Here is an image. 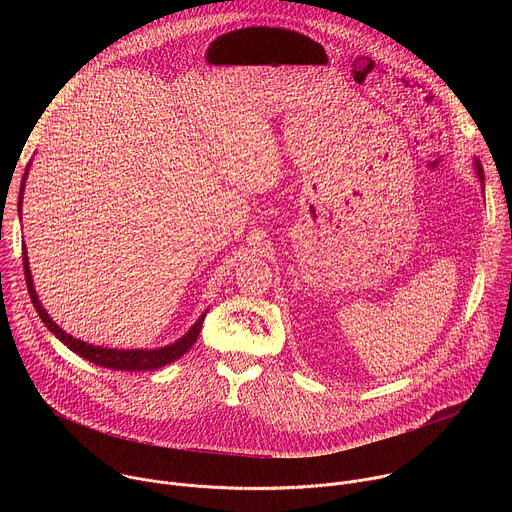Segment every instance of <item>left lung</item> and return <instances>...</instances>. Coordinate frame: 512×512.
<instances>
[{
  "label": "left lung",
  "instance_id": "obj_1",
  "mask_svg": "<svg viewBox=\"0 0 512 512\" xmlns=\"http://www.w3.org/2000/svg\"><path fill=\"white\" fill-rule=\"evenodd\" d=\"M476 164V174H478V178H480V182H484V172H482V166H480V162L476 160L474 162Z\"/></svg>",
  "mask_w": 512,
  "mask_h": 512
}]
</instances>
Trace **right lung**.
I'll list each match as a JSON object with an SVG mask.
<instances>
[{
  "mask_svg": "<svg viewBox=\"0 0 512 512\" xmlns=\"http://www.w3.org/2000/svg\"><path fill=\"white\" fill-rule=\"evenodd\" d=\"M26 176L28 172L24 174V182H26ZM24 182H22V190H20V210H22V192H24ZM22 261H24V275H26V285H28V294H30V300L38 312V316L42 318L44 326L64 344L68 346L72 352L83 356L85 360L89 362H95L99 364V367H105V369H115V371H154V369H162L166 367V364L178 360L182 354L188 352V348L196 342L198 334H200V328H202V322H204V316L202 314L196 324L182 336L178 338L176 342L168 344V346H162V348H154V350H119V348H103V346H93V344H87L83 340H77L72 338L70 334H66L62 328H58L52 318L48 316V312L42 308L38 296H36V289H34V283H32V273H30V265H28V253H26V247L22 251Z\"/></svg>",
  "mask_w": 512,
  "mask_h": 512,
  "instance_id": "1",
  "label": "right lung"
}]
</instances>
